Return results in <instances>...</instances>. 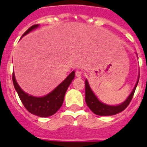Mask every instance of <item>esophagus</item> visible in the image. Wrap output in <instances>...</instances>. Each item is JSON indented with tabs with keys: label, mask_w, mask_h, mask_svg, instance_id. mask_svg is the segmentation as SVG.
<instances>
[{
	"label": "esophagus",
	"mask_w": 147,
	"mask_h": 147,
	"mask_svg": "<svg viewBox=\"0 0 147 147\" xmlns=\"http://www.w3.org/2000/svg\"><path fill=\"white\" fill-rule=\"evenodd\" d=\"M76 76L77 78H82V71H76Z\"/></svg>",
	"instance_id": "esophagus-1"
}]
</instances>
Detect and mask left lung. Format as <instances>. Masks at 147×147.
Instances as JSON below:
<instances>
[{
	"label": "left lung",
	"mask_w": 147,
	"mask_h": 147,
	"mask_svg": "<svg viewBox=\"0 0 147 147\" xmlns=\"http://www.w3.org/2000/svg\"><path fill=\"white\" fill-rule=\"evenodd\" d=\"M139 82V78L137 80V82L135 85L134 88L130 94V96L128 97L127 99L122 103L121 105H117V106H110L103 104L98 100L97 97L94 95V94L92 92L91 88H90L88 82L87 80H85V101L86 104L88 106L91 111L93 113H94L97 115H100V116H109V115H114L120 113V112L123 111V110L125 109L126 107H127L129 104L130 103L132 100L133 96L134 94L135 90Z\"/></svg>",
	"instance_id": "8db88e82"
}]
</instances>
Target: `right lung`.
Returning a JSON list of instances; mask_svg holds the SVG:
<instances>
[{"label": "right lung", "instance_id": "obj_1", "mask_svg": "<svg viewBox=\"0 0 147 147\" xmlns=\"http://www.w3.org/2000/svg\"><path fill=\"white\" fill-rule=\"evenodd\" d=\"M36 27H38V24H35L30 26L23 34L22 36L30 33V31ZM74 77H75V71H73L69 74V76L59 85H58L53 92L42 98H36V97L26 94L20 88L16 82L13 72L12 79L15 89L17 91L20 99L21 100L25 108L31 114H35L36 116L42 117H46L53 115L62 107L67 88L71 84V81L73 80Z\"/></svg>", "mask_w": 147, "mask_h": 147}]
</instances>
